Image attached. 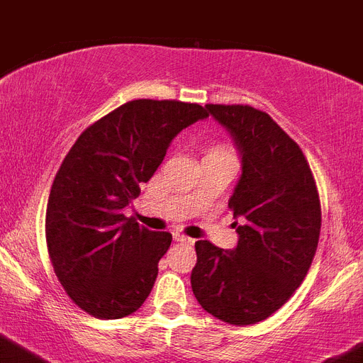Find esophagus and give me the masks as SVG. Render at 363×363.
I'll return each instance as SVG.
<instances>
[{
	"label": "esophagus",
	"mask_w": 363,
	"mask_h": 363,
	"mask_svg": "<svg viewBox=\"0 0 363 363\" xmlns=\"http://www.w3.org/2000/svg\"><path fill=\"white\" fill-rule=\"evenodd\" d=\"M174 238H175V240H177V242H184V244H194V238L186 237V235L179 233V231H175V233H174Z\"/></svg>",
	"instance_id": "34e87169"
}]
</instances>
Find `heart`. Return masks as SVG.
I'll use <instances>...</instances> for the list:
<instances>
[{"label": "heart", "mask_w": 363, "mask_h": 363, "mask_svg": "<svg viewBox=\"0 0 363 363\" xmlns=\"http://www.w3.org/2000/svg\"><path fill=\"white\" fill-rule=\"evenodd\" d=\"M208 155H233V150L226 145H215L211 146Z\"/></svg>", "instance_id": "heart-1"}]
</instances>
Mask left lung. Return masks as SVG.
<instances>
[{"label": "left lung", "instance_id": "obj_1", "mask_svg": "<svg viewBox=\"0 0 363 363\" xmlns=\"http://www.w3.org/2000/svg\"><path fill=\"white\" fill-rule=\"evenodd\" d=\"M233 137L242 175L231 195L238 244L197 240L191 289L202 309L233 325L262 322L308 275L322 226L318 189L300 146L250 104H206Z\"/></svg>", "mask_w": 363, "mask_h": 363}]
</instances>
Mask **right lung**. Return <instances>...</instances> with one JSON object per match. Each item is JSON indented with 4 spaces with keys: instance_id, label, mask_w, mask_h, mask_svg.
Here are the masks:
<instances>
[{
    "instance_id": "obj_1",
    "label": "right lung",
    "mask_w": 363,
    "mask_h": 363,
    "mask_svg": "<svg viewBox=\"0 0 363 363\" xmlns=\"http://www.w3.org/2000/svg\"><path fill=\"white\" fill-rule=\"evenodd\" d=\"M208 117L197 103L135 99L121 104L74 143L47 204L45 235L54 273L84 313L123 318L141 308L172 244L123 215L186 126Z\"/></svg>"
}]
</instances>
